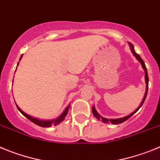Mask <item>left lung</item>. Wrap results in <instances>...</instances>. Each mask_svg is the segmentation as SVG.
I'll return each mask as SVG.
<instances>
[{
    "instance_id": "1",
    "label": "left lung",
    "mask_w": 160,
    "mask_h": 160,
    "mask_svg": "<svg viewBox=\"0 0 160 160\" xmlns=\"http://www.w3.org/2000/svg\"><path fill=\"white\" fill-rule=\"evenodd\" d=\"M129 45H130V47H131V50H132V53H133V55L135 56V57H136V59H137V60H139V62L141 63V64H142V67H143V69H144V71H145V80H146V84H147L146 93H145L144 97H143V101H142V103H140V105H139V107L138 108L136 109V111H134V112H132V114H130V115H129V116H125V117H123V118H120V119H106V118L102 117L101 116H100V115L98 114V112H96V109H95V108H94V107H92V113H93V115H94L95 117H96V119H99V120H101V121H102V122H103V123H112V124H119V123H123V122L126 121L127 119H128L129 118H130L131 116H132V115L135 114V113H136V112H137V111L139 110V108H140L141 106H142V105H143V102H144L145 99H146L147 94H148V81H149V80H148V71H147V68H146V66H145V64H144V62H143V59L141 58L140 56H139V54H137V53H136V52H135V50H134V46H133V44H132V43H129Z\"/></svg>"
}]
</instances>
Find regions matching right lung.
Instances as JSON below:
<instances>
[{"instance_id": "right-lung-1", "label": "right lung", "mask_w": 160, "mask_h": 160, "mask_svg": "<svg viewBox=\"0 0 160 160\" xmlns=\"http://www.w3.org/2000/svg\"><path fill=\"white\" fill-rule=\"evenodd\" d=\"M22 56L23 55H21V58H20V60H21V59ZM17 109H18V110H19L20 112H21V114L24 115V116H25V117H26L27 119H29V120H31V121L32 122V123H36V124L38 125V126L43 127V128H48V127H51L52 125H54V126H56V125H57V124H58V123H60V122H62L63 120H64V118H65L66 116H67V115H68V110H69L70 104L68 105V106L67 108H66L65 110H64V112H63L62 115H61V116H60V117L57 118V119H54V120H48V121H47V120H45V121H44V120H40V119H36V118L31 117V116H28V115H27L26 113H24V112H23V111L21 110V109L20 108L18 107L17 105Z\"/></svg>"}]
</instances>
